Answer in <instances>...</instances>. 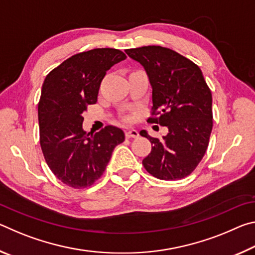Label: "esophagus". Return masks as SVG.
Listing matches in <instances>:
<instances>
[{"label": "esophagus", "instance_id": "esophagus-1", "mask_svg": "<svg viewBox=\"0 0 255 255\" xmlns=\"http://www.w3.org/2000/svg\"><path fill=\"white\" fill-rule=\"evenodd\" d=\"M125 135H126V138H137L139 136V132L136 129H130V130H127L125 132Z\"/></svg>", "mask_w": 255, "mask_h": 255}]
</instances>
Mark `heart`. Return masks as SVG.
<instances>
[{
    "instance_id": "heart-1",
    "label": "heart",
    "mask_w": 255,
    "mask_h": 255,
    "mask_svg": "<svg viewBox=\"0 0 255 255\" xmlns=\"http://www.w3.org/2000/svg\"><path fill=\"white\" fill-rule=\"evenodd\" d=\"M126 120H128V118H127V119H126Z\"/></svg>"
}]
</instances>
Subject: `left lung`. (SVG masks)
<instances>
[{
  "label": "left lung",
  "mask_w": 255,
  "mask_h": 255,
  "mask_svg": "<svg viewBox=\"0 0 255 255\" xmlns=\"http://www.w3.org/2000/svg\"><path fill=\"white\" fill-rule=\"evenodd\" d=\"M144 66L152 85L149 124L169 128L163 139L140 135L152 143L143 159L149 174L180 180L191 174L204 157L213 129V97L199 66L176 51L161 46L126 50Z\"/></svg>",
  "instance_id": "left-lung-1"
}]
</instances>
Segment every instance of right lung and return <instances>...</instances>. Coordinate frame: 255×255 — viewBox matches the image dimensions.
Masks as SVG:
<instances>
[{"mask_svg":"<svg viewBox=\"0 0 255 255\" xmlns=\"http://www.w3.org/2000/svg\"><path fill=\"white\" fill-rule=\"evenodd\" d=\"M127 56L115 48H96L71 56L46 76L38 103L42 154L56 178L73 189L92 185L106 170L116 146L125 140L120 128L83 130V112L98 100L108 70Z\"/></svg>","mask_w":255,"mask_h":255,"instance_id":"add662e5","label":"right lung"}]
</instances>
